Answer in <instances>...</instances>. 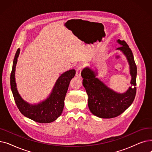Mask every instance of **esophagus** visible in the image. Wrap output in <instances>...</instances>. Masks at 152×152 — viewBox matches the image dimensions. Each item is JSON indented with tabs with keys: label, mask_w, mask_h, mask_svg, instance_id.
Wrapping results in <instances>:
<instances>
[{
	"label": "esophagus",
	"mask_w": 152,
	"mask_h": 152,
	"mask_svg": "<svg viewBox=\"0 0 152 152\" xmlns=\"http://www.w3.org/2000/svg\"><path fill=\"white\" fill-rule=\"evenodd\" d=\"M81 71H82V66H79L76 69V76L78 77H81Z\"/></svg>",
	"instance_id": "obj_1"
}]
</instances>
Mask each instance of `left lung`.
Segmentation results:
<instances>
[{
  "label": "left lung",
  "instance_id": "left-lung-1",
  "mask_svg": "<svg viewBox=\"0 0 152 152\" xmlns=\"http://www.w3.org/2000/svg\"><path fill=\"white\" fill-rule=\"evenodd\" d=\"M119 47L116 50L121 51L129 65L131 76V86L123 93H118L110 89L97 76V69L86 66L81 72L83 85L88 95V107L91 112L100 118H112L123 113L132 103L136 94L137 66L132 52L124 41L118 39ZM95 68V67H94Z\"/></svg>",
  "mask_w": 152,
  "mask_h": 152
}]
</instances>
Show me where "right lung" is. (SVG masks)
Returning a JSON list of instances; mask_svg holds the SVG:
<instances>
[{
    "instance_id": "obj_1",
    "label": "right lung",
    "mask_w": 152,
    "mask_h": 152,
    "mask_svg": "<svg viewBox=\"0 0 152 152\" xmlns=\"http://www.w3.org/2000/svg\"><path fill=\"white\" fill-rule=\"evenodd\" d=\"M20 49L16 52L10 75V86L13 97L20 112L28 118L40 123H49L55 121L62 113L65 99L71 79L76 74L75 69H70L61 74L56 81L51 93L44 100L31 104L20 95L15 81V69Z\"/></svg>"
}]
</instances>
